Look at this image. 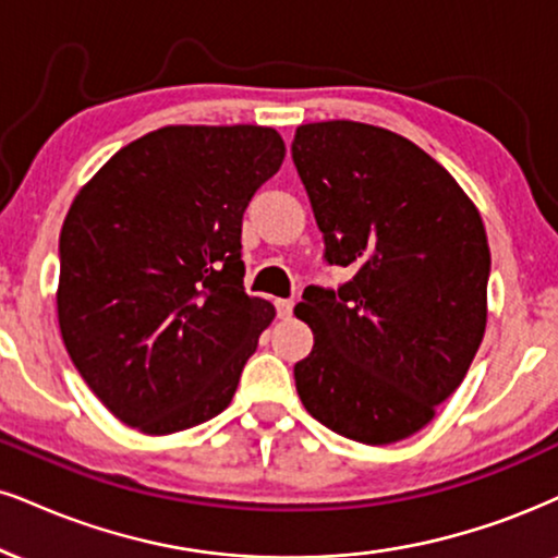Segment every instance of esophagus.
<instances>
[{"mask_svg": "<svg viewBox=\"0 0 558 558\" xmlns=\"http://www.w3.org/2000/svg\"><path fill=\"white\" fill-rule=\"evenodd\" d=\"M292 307H294L292 300H277V313H279V318H290Z\"/></svg>", "mask_w": 558, "mask_h": 558, "instance_id": "1", "label": "esophagus"}]
</instances>
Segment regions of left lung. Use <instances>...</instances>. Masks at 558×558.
<instances>
[{
	"instance_id": "obj_1",
	"label": "left lung",
	"mask_w": 558,
	"mask_h": 558,
	"mask_svg": "<svg viewBox=\"0 0 558 558\" xmlns=\"http://www.w3.org/2000/svg\"><path fill=\"white\" fill-rule=\"evenodd\" d=\"M292 160L326 260L354 274L339 292L307 287L294 307L315 339L294 364L300 401L354 442L416 435L486 331L492 256L476 204L435 157L369 123L298 126Z\"/></svg>"
}]
</instances>
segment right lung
<instances>
[{
    "label": "right lung",
    "mask_w": 558,
    "mask_h": 558,
    "mask_svg": "<svg viewBox=\"0 0 558 558\" xmlns=\"http://www.w3.org/2000/svg\"><path fill=\"white\" fill-rule=\"evenodd\" d=\"M284 153L268 126H162L74 196L59 238V328L119 422L160 437L230 405L277 315L243 290L240 227Z\"/></svg>",
    "instance_id": "right-lung-1"
}]
</instances>
